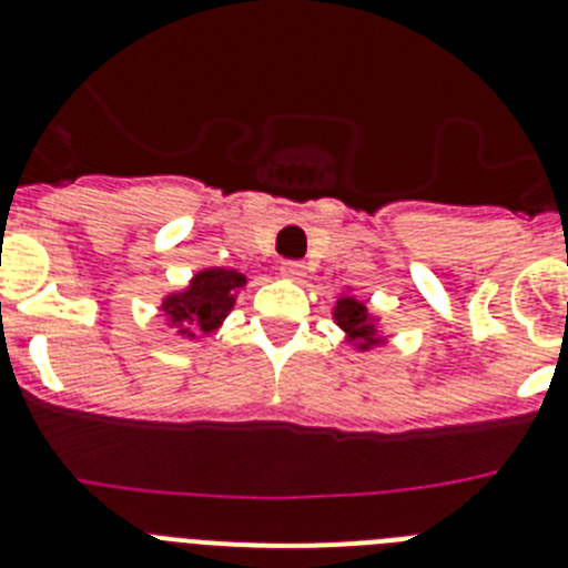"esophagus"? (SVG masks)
Returning a JSON list of instances; mask_svg holds the SVG:
<instances>
[{
	"label": "esophagus",
	"mask_w": 568,
	"mask_h": 568,
	"mask_svg": "<svg viewBox=\"0 0 568 568\" xmlns=\"http://www.w3.org/2000/svg\"><path fill=\"white\" fill-rule=\"evenodd\" d=\"M281 275H284V278L301 281L307 275V267H304L301 261H284V264H281Z\"/></svg>",
	"instance_id": "1"
}]
</instances>
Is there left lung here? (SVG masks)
Here are the masks:
<instances>
[{"label":"left lung","mask_w":568,"mask_h":568,"mask_svg":"<svg viewBox=\"0 0 568 568\" xmlns=\"http://www.w3.org/2000/svg\"><path fill=\"white\" fill-rule=\"evenodd\" d=\"M335 324L349 335V341H355L358 349H369V346L381 344V338L375 335V321L373 315L366 313L364 301L353 298V295H344L335 304Z\"/></svg>","instance_id":"left-lung-1"}]
</instances>
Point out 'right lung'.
Wrapping results in <instances>:
<instances>
[{
	"instance_id": "obj_1",
	"label": "right lung",
	"mask_w": 568,
	"mask_h": 568,
	"mask_svg": "<svg viewBox=\"0 0 568 568\" xmlns=\"http://www.w3.org/2000/svg\"><path fill=\"white\" fill-rule=\"evenodd\" d=\"M247 278L235 270H202L193 275L190 287L184 293H173L164 298L162 310L173 324H179V333L193 338L199 333H213L235 304V293L244 287Z\"/></svg>"
}]
</instances>
